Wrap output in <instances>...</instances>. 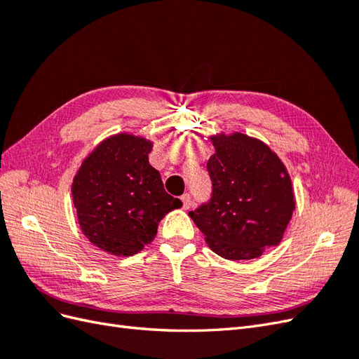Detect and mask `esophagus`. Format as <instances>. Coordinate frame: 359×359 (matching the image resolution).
Instances as JSON below:
<instances>
[{
	"mask_svg": "<svg viewBox=\"0 0 359 359\" xmlns=\"http://www.w3.org/2000/svg\"><path fill=\"white\" fill-rule=\"evenodd\" d=\"M181 201H182V208L184 210H190V206H191V196H190V194L189 193L182 194Z\"/></svg>",
	"mask_w": 359,
	"mask_h": 359,
	"instance_id": "34e87169",
	"label": "esophagus"
}]
</instances>
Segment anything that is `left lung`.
I'll use <instances>...</instances> for the list:
<instances>
[{
  "mask_svg": "<svg viewBox=\"0 0 359 359\" xmlns=\"http://www.w3.org/2000/svg\"><path fill=\"white\" fill-rule=\"evenodd\" d=\"M210 139L212 198L189 215L214 253L227 260L260 257L281 243L295 211L289 172L260 139L240 132Z\"/></svg>",
  "mask_w": 359,
  "mask_h": 359,
  "instance_id": "left-lung-1",
  "label": "left lung"
}]
</instances>
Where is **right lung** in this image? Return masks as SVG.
<instances>
[{"label":"right lung","instance_id":"right-lung-1","mask_svg":"<svg viewBox=\"0 0 359 359\" xmlns=\"http://www.w3.org/2000/svg\"><path fill=\"white\" fill-rule=\"evenodd\" d=\"M153 140L133 133L103 139L83 158L72 182L82 233L114 256H133L157 235L160 220L182 202L166 193L149 165Z\"/></svg>","mask_w":359,"mask_h":359}]
</instances>
